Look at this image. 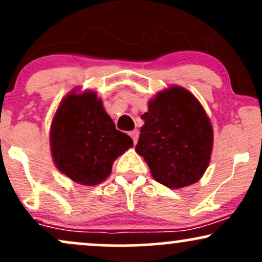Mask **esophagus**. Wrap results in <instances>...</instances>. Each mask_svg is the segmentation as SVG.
Returning <instances> with one entry per match:
<instances>
[{"label":"esophagus","mask_w":262,"mask_h":262,"mask_svg":"<svg viewBox=\"0 0 262 262\" xmlns=\"http://www.w3.org/2000/svg\"><path fill=\"white\" fill-rule=\"evenodd\" d=\"M129 135H130L132 139H133L134 144H137V141H138V137H139V130H138V129H135V130L130 132V133H129Z\"/></svg>","instance_id":"obj_1"}]
</instances>
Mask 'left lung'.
Masks as SVG:
<instances>
[{"label":"left lung","instance_id":"8db88e82","mask_svg":"<svg viewBox=\"0 0 262 262\" xmlns=\"http://www.w3.org/2000/svg\"><path fill=\"white\" fill-rule=\"evenodd\" d=\"M141 119L135 150L154 180L169 188L197 182L208 167L213 148L212 125L197 98L172 86L149 102Z\"/></svg>","mask_w":262,"mask_h":262}]
</instances>
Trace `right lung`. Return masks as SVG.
<instances>
[{
  "label": "right lung",
  "mask_w": 262,
  "mask_h": 262,
  "mask_svg": "<svg viewBox=\"0 0 262 262\" xmlns=\"http://www.w3.org/2000/svg\"><path fill=\"white\" fill-rule=\"evenodd\" d=\"M130 146L132 138L117 130L95 92H71L60 103L50 128V148L56 167L73 181L101 183L113 161Z\"/></svg>",
  "instance_id": "add662e5"
}]
</instances>
